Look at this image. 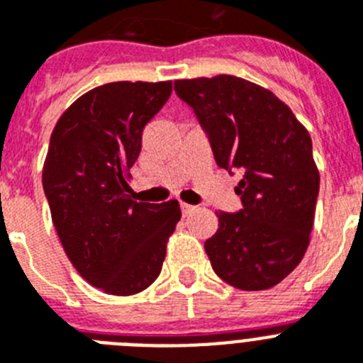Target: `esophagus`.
<instances>
[{"label": "esophagus", "instance_id": "obj_1", "mask_svg": "<svg viewBox=\"0 0 363 363\" xmlns=\"http://www.w3.org/2000/svg\"><path fill=\"white\" fill-rule=\"evenodd\" d=\"M194 211H196V207H194V205L182 203V213H184V216H189V214L194 213Z\"/></svg>", "mask_w": 363, "mask_h": 363}]
</instances>
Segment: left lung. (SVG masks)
<instances>
[{"label": "left lung", "mask_w": 363, "mask_h": 363, "mask_svg": "<svg viewBox=\"0 0 363 363\" xmlns=\"http://www.w3.org/2000/svg\"><path fill=\"white\" fill-rule=\"evenodd\" d=\"M194 108L221 169L240 171L238 213H216L205 242L214 272L242 291H264L296 269L307 251L320 172L307 129L264 86L220 74L176 79Z\"/></svg>", "instance_id": "8db88e82"}]
</instances>
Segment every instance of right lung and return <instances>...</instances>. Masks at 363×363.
Returning a JSON list of instances; mask_svg holds the SVG:
<instances>
[{
	"mask_svg": "<svg viewBox=\"0 0 363 363\" xmlns=\"http://www.w3.org/2000/svg\"><path fill=\"white\" fill-rule=\"evenodd\" d=\"M172 92L171 82H114L79 96L50 134L43 189L74 269L107 294L130 296L162 271L182 218L176 200L130 198L129 169L143 127Z\"/></svg>",
	"mask_w": 363,
	"mask_h": 363,
	"instance_id": "1",
	"label": "right lung"
}]
</instances>
